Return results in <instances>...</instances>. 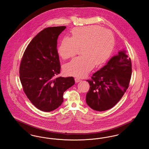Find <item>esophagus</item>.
<instances>
[{
    "mask_svg": "<svg viewBox=\"0 0 149 149\" xmlns=\"http://www.w3.org/2000/svg\"><path fill=\"white\" fill-rule=\"evenodd\" d=\"M75 82H76V83H78V82L81 81V80L79 79L78 78H75Z\"/></svg>",
    "mask_w": 149,
    "mask_h": 149,
    "instance_id": "esophagus-1",
    "label": "esophagus"
}]
</instances>
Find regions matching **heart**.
<instances>
[{
	"instance_id": "heart-1",
	"label": "heart",
	"mask_w": 149,
	"mask_h": 149,
	"mask_svg": "<svg viewBox=\"0 0 149 149\" xmlns=\"http://www.w3.org/2000/svg\"><path fill=\"white\" fill-rule=\"evenodd\" d=\"M72 37L65 36L58 47L57 51L63 59L72 57L81 48L82 56L73 58L63 68L68 75L84 78L95 65L104 64L110 57L114 45L112 33L98 26L75 27Z\"/></svg>"
}]
</instances>
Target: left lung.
<instances>
[{
    "instance_id": "obj_1",
    "label": "left lung",
    "mask_w": 149,
    "mask_h": 149,
    "mask_svg": "<svg viewBox=\"0 0 149 149\" xmlns=\"http://www.w3.org/2000/svg\"><path fill=\"white\" fill-rule=\"evenodd\" d=\"M132 75L131 58L126 51H119L105 66L87 80L90 88L86 103L98 111L109 110L121 99L128 87Z\"/></svg>"
}]
</instances>
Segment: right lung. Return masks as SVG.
Returning a JSON list of instances; mask_svg holds the SVG:
<instances>
[{
  "mask_svg": "<svg viewBox=\"0 0 149 149\" xmlns=\"http://www.w3.org/2000/svg\"><path fill=\"white\" fill-rule=\"evenodd\" d=\"M66 26L43 29L31 40L24 53L19 79L27 98L41 111L49 112L63 102L65 91L75 84L73 77H54L60 72L57 39Z\"/></svg>",
  "mask_w": 149,
  "mask_h": 149,
  "instance_id": "right-lung-1",
  "label": "right lung"
}]
</instances>
